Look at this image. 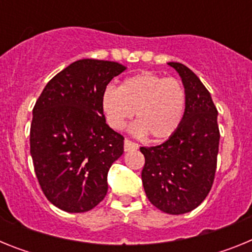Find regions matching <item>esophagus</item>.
I'll return each mask as SVG.
<instances>
[{
  "mask_svg": "<svg viewBox=\"0 0 252 252\" xmlns=\"http://www.w3.org/2000/svg\"><path fill=\"white\" fill-rule=\"evenodd\" d=\"M124 148H125V151H128V150H135V149L139 148V145H137L136 142L131 141V140L128 139H125V142H124Z\"/></svg>",
  "mask_w": 252,
  "mask_h": 252,
  "instance_id": "obj_1",
  "label": "esophagus"
}]
</instances>
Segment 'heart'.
<instances>
[{"label": "heart", "instance_id": "heart-1", "mask_svg": "<svg viewBox=\"0 0 252 252\" xmlns=\"http://www.w3.org/2000/svg\"><path fill=\"white\" fill-rule=\"evenodd\" d=\"M101 104L113 130H122L135 112L133 133L165 140L177 132L183 121L187 91L177 78L142 70L125 78L119 88L107 86Z\"/></svg>", "mask_w": 252, "mask_h": 252}]
</instances>
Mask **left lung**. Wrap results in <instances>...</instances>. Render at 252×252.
I'll list each match as a JSON object with an SVG mask.
<instances>
[{
  "mask_svg": "<svg viewBox=\"0 0 252 252\" xmlns=\"http://www.w3.org/2000/svg\"><path fill=\"white\" fill-rule=\"evenodd\" d=\"M187 91L183 121L173 136L150 148L141 171L146 197L169 215H183L206 199L215 180L220 130L217 108L208 90L184 64L170 62Z\"/></svg>",
  "mask_w": 252,
  "mask_h": 252,
  "instance_id": "obj_1",
  "label": "left lung"
}]
</instances>
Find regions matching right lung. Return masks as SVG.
<instances>
[{
    "label": "right lung",
    "instance_id": "obj_1",
    "mask_svg": "<svg viewBox=\"0 0 252 252\" xmlns=\"http://www.w3.org/2000/svg\"><path fill=\"white\" fill-rule=\"evenodd\" d=\"M122 64L77 60L51 78L32 110L30 153L41 190L58 208L81 213L107 194V174L124 136L106 124L102 93Z\"/></svg>",
    "mask_w": 252,
    "mask_h": 252
}]
</instances>
